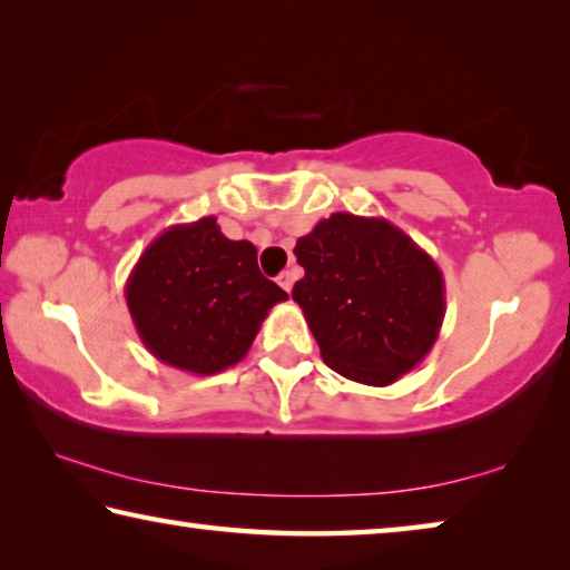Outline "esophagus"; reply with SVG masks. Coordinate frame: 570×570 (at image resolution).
I'll list each match as a JSON object with an SVG mask.
<instances>
[{
    "label": "esophagus",
    "mask_w": 570,
    "mask_h": 570,
    "mask_svg": "<svg viewBox=\"0 0 570 570\" xmlns=\"http://www.w3.org/2000/svg\"><path fill=\"white\" fill-rule=\"evenodd\" d=\"M276 282H278V286L284 288V292L292 294V288H294V274H292V272H284V274H278Z\"/></svg>",
    "instance_id": "obj_1"
}]
</instances>
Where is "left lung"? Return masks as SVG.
<instances>
[{
  "label": "left lung",
  "instance_id": "left-lung-1",
  "mask_svg": "<svg viewBox=\"0 0 570 570\" xmlns=\"http://www.w3.org/2000/svg\"><path fill=\"white\" fill-rule=\"evenodd\" d=\"M294 302L342 377L387 387L414 370L445 320V278L387 218L332 214L296 240Z\"/></svg>",
  "mask_w": 570,
  "mask_h": 570
}]
</instances>
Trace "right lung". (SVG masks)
I'll return each mask as SVG.
<instances>
[{"instance_id": "add662e5", "label": "right lung", "mask_w": 570, "mask_h": 570, "mask_svg": "<svg viewBox=\"0 0 570 570\" xmlns=\"http://www.w3.org/2000/svg\"><path fill=\"white\" fill-rule=\"evenodd\" d=\"M286 298L258 272L256 246L226 238L216 216L163 230L125 284L146 350L204 377L244 360L268 312Z\"/></svg>"}]
</instances>
